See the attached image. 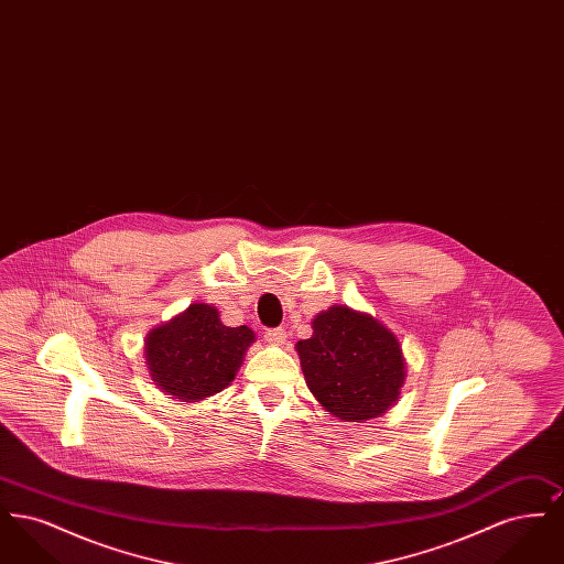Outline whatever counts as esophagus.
<instances>
[{
  "mask_svg": "<svg viewBox=\"0 0 564 564\" xmlns=\"http://www.w3.org/2000/svg\"><path fill=\"white\" fill-rule=\"evenodd\" d=\"M264 338H267V343L274 345V347H283L288 343V332L281 329V327H274V329H269L264 334Z\"/></svg>",
  "mask_w": 564,
  "mask_h": 564,
  "instance_id": "34e87169",
  "label": "esophagus"
}]
</instances>
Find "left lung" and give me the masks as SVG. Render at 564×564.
<instances>
[{"instance_id":"8db88e82","label":"left lung","mask_w":564,"mask_h":564,"mask_svg":"<svg viewBox=\"0 0 564 564\" xmlns=\"http://www.w3.org/2000/svg\"><path fill=\"white\" fill-rule=\"evenodd\" d=\"M306 387L323 410L347 423L382 416L400 402L405 357L400 338L372 315L334 304L295 343Z\"/></svg>"}]
</instances>
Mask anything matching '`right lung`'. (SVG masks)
<instances>
[{"label":"right lung","mask_w":564,"mask_h":564,"mask_svg":"<svg viewBox=\"0 0 564 564\" xmlns=\"http://www.w3.org/2000/svg\"><path fill=\"white\" fill-rule=\"evenodd\" d=\"M253 340L251 327H228L215 306L194 302L148 332L143 355L152 382L164 395L200 402L235 380Z\"/></svg>","instance_id":"right-lung-1"}]
</instances>
